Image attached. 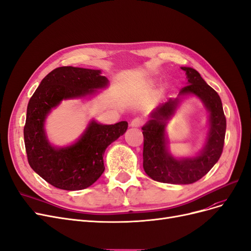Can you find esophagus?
<instances>
[{"label": "esophagus", "mask_w": 251, "mask_h": 251, "mask_svg": "<svg viewBox=\"0 0 251 251\" xmlns=\"http://www.w3.org/2000/svg\"><path fill=\"white\" fill-rule=\"evenodd\" d=\"M144 124V120L141 118H135L131 121L130 126L131 127H141Z\"/></svg>", "instance_id": "obj_1"}]
</instances>
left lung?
I'll use <instances>...</instances> for the list:
<instances>
[{
    "mask_svg": "<svg viewBox=\"0 0 251 251\" xmlns=\"http://www.w3.org/2000/svg\"><path fill=\"white\" fill-rule=\"evenodd\" d=\"M187 75V86L182 88L177 98H170L157 106L151 119L142 129L144 134V170L154 181L170 184H192L201 179L214 166L224 150L226 120L217 92L202 79L193 68L181 67ZM198 96L209 110V132L203 151L192 159L177 160L167 151L165 126L174 113L180 98Z\"/></svg>",
    "mask_w": 251,
    "mask_h": 251,
    "instance_id": "obj_1",
    "label": "left lung"
}]
</instances>
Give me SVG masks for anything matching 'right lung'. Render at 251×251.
<instances>
[{
  "label": "right lung",
  "instance_id": "add662e5",
  "mask_svg": "<svg viewBox=\"0 0 251 251\" xmlns=\"http://www.w3.org/2000/svg\"><path fill=\"white\" fill-rule=\"evenodd\" d=\"M100 70L63 66L53 69L40 82L26 108L24 137L27 161L35 173L63 190H81L95 183L104 172L106 148L123 135L126 121L114 125L93 120L79 140L69 147L54 148L46 138L44 122L64 99L85 97L105 88L108 79Z\"/></svg>",
  "mask_w": 251,
  "mask_h": 251
}]
</instances>
